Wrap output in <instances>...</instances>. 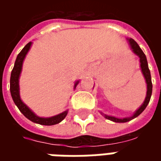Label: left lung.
<instances>
[{"mask_svg": "<svg viewBox=\"0 0 161 161\" xmlns=\"http://www.w3.org/2000/svg\"><path fill=\"white\" fill-rule=\"evenodd\" d=\"M128 43L130 48H131L132 52L135 54L136 56L139 57L140 58V67H141V70L143 74V77L145 78L146 84H147V95H146V97L144 102L142 103V104L139 107L135 112L134 114L129 116V117H123V118H119V117H115L113 115H108L106 114H103V112L100 111L101 115L104 116V118L110 120V121H114V122H119V123H122V122H127L133 120V119L136 118L138 115L142 114V112L144 111V109L146 107L148 104L149 101H150V98L152 96V91H153V84H152V80H151V74H150V70H149L148 64H147V57L144 54V53L142 52V50L141 49V47L139 46L137 43L135 42V40L131 39V38H127Z\"/></svg>", "mask_w": 161, "mask_h": 161, "instance_id": "obj_1", "label": "left lung"}]
</instances>
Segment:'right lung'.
Listing matches in <instances>:
<instances>
[{"label":"right lung","instance_id":"add662e5","mask_svg":"<svg viewBox=\"0 0 161 161\" xmlns=\"http://www.w3.org/2000/svg\"><path fill=\"white\" fill-rule=\"evenodd\" d=\"M33 45V42H29L26 44L25 47L23 48L20 53L18 54L16 58L14 66L13 68L12 72H11V77H10V92L11 96L15 105L18 107L19 111L22 113L23 115L26 116V118L32 121L34 123H38L40 125H46V126H52L59 123L65 118V116L68 114V109L64 110L58 115H53L51 117H40L37 115L27 105L21 100L20 95H19V77L22 70L23 62L25 60L26 54L29 52L31 46ZM79 83V80H77L74 83V90L76 89L77 85Z\"/></svg>","mask_w":161,"mask_h":161}]
</instances>
